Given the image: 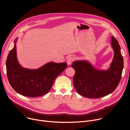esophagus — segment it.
Returning <instances> with one entry per match:
<instances>
[{"mask_svg": "<svg viewBox=\"0 0 130 130\" xmlns=\"http://www.w3.org/2000/svg\"><path fill=\"white\" fill-rule=\"evenodd\" d=\"M74 58L73 57H72V56L69 57V58H67V64L69 65H71L72 64V63L73 62V61H74Z\"/></svg>", "mask_w": 130, "mask_h": 130, "instance_id": "1", "label": "esophagus"}]
</instances>
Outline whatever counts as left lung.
Segmentation results:
<instances>
[{
  "mask_svg": "<svg viewBox=\"0 0 130 130\" xmlns=\"http://www.w3.org/2000/svg\"><path fill=\"white\" fill-rule=\"evenodd\" d=\"M111 45L114 55L106 71L98 70L86 60H76L72 67L75 71L73 84L78 94L87 98H100L113 92L118 86L123 69L121 47L114 36Z\"/></svg>",
  "mask_w": 130,
  "mask_h": 130,
  "instance_id": "1",
  "label": "left lung"
}]
</instances>
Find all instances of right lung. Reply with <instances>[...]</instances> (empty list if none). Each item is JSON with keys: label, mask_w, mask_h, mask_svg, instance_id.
<instances>
[{"label": "right lung", "mask_w": 130, "mask_h": 130, "mask_svg": "<svg viewBox=\"0 0 130 130\" xmlns=\"http://www.w3.org/2000/svg\"><path fill=\"white\" fill-rule=\"evenodd\" d=\"M17 38L6 60L7 75L9 82L17 93L23 96L35 98L50 91L55 79L67 68L66 63L50 62L37 70L22 67L16 55Z\"/></svg>", "instance_id": "add662e5"}]
</instances>
